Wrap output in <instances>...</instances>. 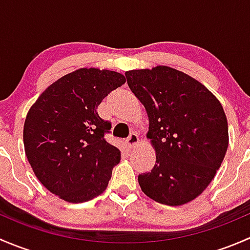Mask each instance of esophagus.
Instances as JSON below:
<instances>
[{"mask_svg": "<svg viewBox=\"0 0 250 250\" xmlns=\"http://www.w3.org/2000/svg\"><path fill=\"white\" fill-rule=\"evenodd\" d=\"M139 144V137H138L137 133H130L129 137L125 140V145L128 148H133L134 146H137Z\"/></svg>", "mask_w": 250, "mask_h": 250, "instance_id": "obj_1", "label": "esophagus"}]
</instances>
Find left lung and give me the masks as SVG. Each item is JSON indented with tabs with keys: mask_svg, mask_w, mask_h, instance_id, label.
Masks as SVG:
<instances>
[{
	"mask_svg": "<svg viewBox=\"0 0 250 250\" xmlns=\"http://www.w3.org/2000/svg\"><path fill=\"white\" fill-rule=\"evenodd\" d=\"M125 78L145 106L156 150L155 167L138 176L141 190L167 206L190 202L213 180L228 150L220 102L202 83L168 66L132 70Z\"/></svg>",
	"mask_w": 250,
	"mask_h": 250,
	"instance_id": "obj_1",
	"label": "left lung"
}]
</instances>
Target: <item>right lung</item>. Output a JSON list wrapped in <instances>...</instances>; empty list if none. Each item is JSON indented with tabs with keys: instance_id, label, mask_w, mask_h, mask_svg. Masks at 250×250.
<instances>
[{
	"instance_id": "right-lung-1",
	"label": "right lung",
	"mask_w": 250,
	"mask_h": 250,
	"mask_svg": "<svg viewBox=\"0 0 250 250\" xmlns=\"http://www.w3.org/2000/svg\"><path fill=\"white\" fill-rule=\"evenodd\" d=\"M125 82L110 70H76L50 84L27 112V160L42 185L64 201L85 202L106 188L121 151L105 139L111 122L97 109Z\"/></svg>"
}]
</instances>
